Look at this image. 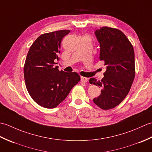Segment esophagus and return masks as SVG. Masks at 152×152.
<instances>
[{
	"mask_svg": "<svg viewBox=\"0 0 152 152\" xmlns=\"http://www.w3.org/2000/svg\"><path fill=\"white\" fill-rule=\"evenodd\" d=\"M81 80H82V82H83L87 83V82H88V78H85V77L82 76V77H81Z\"/></svg>",
	"mask_w": 152,
	"mask_h": 152,
	"instance_id": "34e87169",
	"label": "esophagus"
}]
</instances>
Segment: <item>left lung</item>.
I'll return each mask as SVG.
<instances>
[{
    "instance_id": "obj_1",
    "label": "left lung",
    "mask_w": 152,
    "mask_h": 152,
    "mask_svg": "<svg viewBox=\"0 0 152 152\" xmlns=\"http://www.w3.org/2000/svg\"><path fill=\"white\" fill-rule=\"evenodd\" d=\"M95 34L101 48L99 59L104 61L106 70L101 81L91 78L89 82L102 88L101 95L93 99L95 104L109 110L120 104L130 91L135 76L134 49L117 28L102 27Z\"/></svg>"
}]
</instances>
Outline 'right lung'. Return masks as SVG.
Instances as JSON below:
<instances>
[{
  "label": "right lung",
  "instance_id": "obj_1",
  "mask_svg": "<svg viewBox=\"0 0 152 152\" xmlns=\"http://www.w3.org/2000/svg\"><path fill=\"white\" fill-rule=\"evenodd\" d=\"M69 33L61 30L41 34L27 53L23 69L25 85L31 98L42 107H57L80 80L77 72L60 71L56 66L61 40Z\"/></svg>",
  "mask_w": 152,
  "mask_h": 152
}]
</instances>
